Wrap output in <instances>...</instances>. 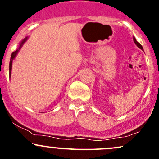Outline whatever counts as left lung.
Returning a JSON list of instances; mask_svg holds the SVG:
<instances>
[{"mask_svg":"<svg viewBox=\"0 0 159 159\" xmlns=\"http://www.w3.org/2000/svg\"><path fill=\"white\" fill-rule=\"evenodd\" d=\"M134 43H135V44H136V45H137L138 47L139 48H141V49H142V50H143V48H142V46L141 45V44H139V43L137 41H136V39H135V38H134Z\"/></svg>","mask_w":159,"mask_h":159,"instance_id":"left-lung-1","label":"left lung"}]
</instances>
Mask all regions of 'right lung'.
<instances>
[{
    "mask_svg": "<svg viewBox=\"0 0 159 159\" xmlns=\"http://www.w3.org/2000/svg\"><path fill=\"white\" fill-rule=\"evenodd\" d=\"M27 39H28V38H25V39H24L23 41H21V43H20V46H19V48L17 49V51H14V52H13L12 54H11V60H10V65H9V75H10V76H11V68H12V61H13V60H14V57H15V56L17 55V52H18V51H19V50L20 49V48L22 47V45H23L24 43H25V41H26Z\"/></svg>",
    "mask_w": 159,
    "mask_h": 159,
    "instance_id": "1",
    "label": "right lung"
}]
</instances>
